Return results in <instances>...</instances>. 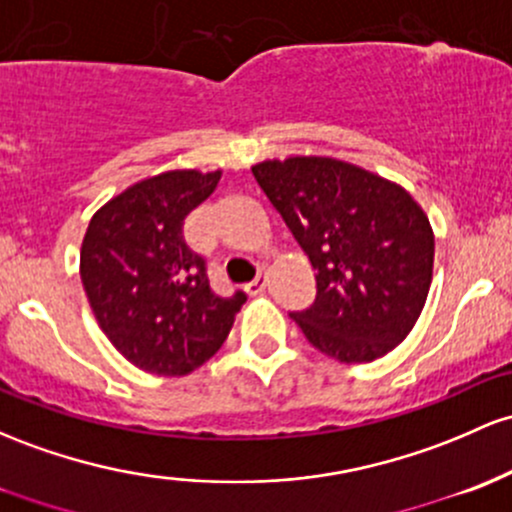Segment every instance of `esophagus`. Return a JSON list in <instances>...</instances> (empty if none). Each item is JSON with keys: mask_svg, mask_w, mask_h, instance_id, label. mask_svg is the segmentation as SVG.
I'll return each instance as SVG.
<instances>
[{"mask_svg": "<svg viewBox=\"0 0 512 512\" xmlns=\"http://www.w3.org/2000/svg\"><path fill=\"white\" fill-rule=\"evenodd\" d=\"M265 289H267V277H265V274H257V277L252 279V282L245 284V291H247V294H250V296L262 294V291H265Z\"/></svg>", "mask_w": 512, "mask_h": 512, "instance_id": "34e87169", "label": "esophagus"}]
</instances>
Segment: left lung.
Here are the masks:
<instances>
[{
  "label": "left lung",
  "mask_w": 512,
  "mask_h": 512,
  "mask_svg": "<svg viewBox=\"0 0 512 512\" xmlns=\"http://www.w3.org/2000/svg\"><path fill=\"white\" fill-rule=\"evenodd\" d=\"M316 269V301L289 313L338 362H374L406 340L432 282L435 235L398 184L333 157L252 167Z\"/></svg>",
  "instance_id": "8db88e82"
}]
</instances>
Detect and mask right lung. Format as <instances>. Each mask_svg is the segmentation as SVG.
<instances>
[{"mask_svg":"<svg viewBox=\"0 0 512 512\" xmlns=\"http://www.w3.org/2000/svg\"><path fill=\"white\" fill-rule=\"evenodd\" d=\"M221 170L143 179L89 221L80 277L111 345L138 369L184 376L226 342L245 291L213 294L206 260L184 240V218L216 189Z\"/></svg>","mask_w":512,"mask_h":512,"instance_id":"right-lung-1","label":"right lung"}]
</instances>
